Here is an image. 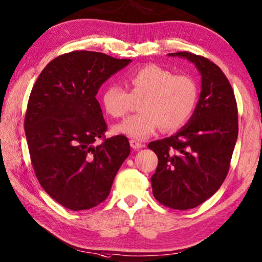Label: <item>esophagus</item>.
Here are the masks:
<instances>
[{
  "label": "esophagus",
  "instance_id": "34e87169",
  "mask_svg": "<svg viewBox=\"0 0 262 262\" xmlns=\"http://www.w3.org/2000/svg\"><path fill=\"white\" fill-rule=\"evenodd\" d=\"M129 143H130V147L134 149V150H138V149H141L143 147V144L140 143L139 141H136V140H130Z\"/></svg>",
  "mask_w": 262,
  "mask_h": 262
}]
</instances>
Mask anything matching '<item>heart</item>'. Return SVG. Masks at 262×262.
Wrapping results in <instances>:
<instances>
[{"label": "heart", "mask_w": 262, "mask_h": 262, "mask_svg": "<svg viewBox=\"0 0 262 262\" xmlns=\"http://www.w3.org/2000/svg\"><path fill=\"white\" fill-rule=\"evenodd\" d=\"M130 92L119 85L107 86L101 95L103 110L112 118H121L132 107V99H141L139 114L115 124L113 132L136 140L147 139L160 127L176 130L189 121L197 103L196 82L188 76H173L159 65L149 64L128 78Z\"/></svg>", "instance_id": "heart-1"}]
</instances>
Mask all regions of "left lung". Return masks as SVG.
<instances>
[{
  "mask_svg": "<svg viewBox=\"0 0 262 262\" xmlns=\"http://www.w3.org/2000/svg\"><path fill=\"white\" fill-rule=\"evenodd\" d=\"M185 58L202 76L193 114L176 134L148 144L159 157L151 176L152 194L175 210L193 209L221 188L238 138V108L230 81L212 61L190 52Z\"/></svg>",
  "mask_w": 262,
  "mask_h": 262,
  "instance_id": "1",
  "label": "left lung"
}]
</instances>
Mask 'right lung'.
<instances>
[{"label":"right lung","mask_w":262,"mask_h":262,"mask_svg":"<svg viewBox=\"0 0 262 262\" xmlns=\"http://www.w3.org/2000/svg\"><path fill=\"white\" fill-rule=\"evenodd\" d=\"M130 61L94 51L65 53L45 66L32 87L24 120L31 163L41 188L66 209H92L105 201L130 154L126 136L103 139L107 124L95 98Z\"/></svg>","instance_id":"obj_1"}]
</instances>
